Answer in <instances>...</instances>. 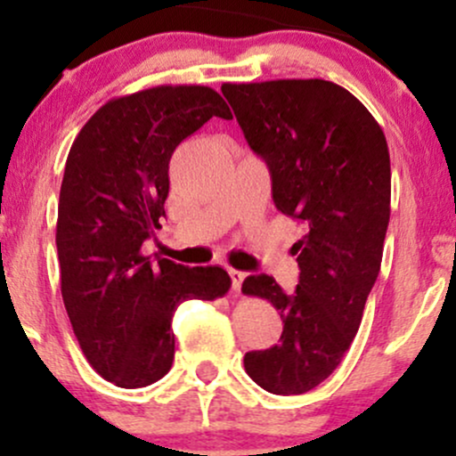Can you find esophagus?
Listing matches in <instances>:
<instances>
[{"label":"esophagus","mask_w":456,"mask_h":456,"mask_svg":"<svg viewBox=\"0 0 456 456\" xmlns=\"http://www.w3.org/2000/svg\"><path fill=\"white\" fill-rule=\"evenodd\" d=\"M229 276H232V285H233V291H240V287H242V281L246 279L244 272L240 270H233L229 268Z\"/></svg>","instance_id":"34e87169"}]
</instances>
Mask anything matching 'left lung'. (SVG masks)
<instances>
[{
  "label": "left lung",
  "mask_w": 456,
  "mask_h": 456,
  "mask_svg": "<svg viewBox=\"0 0 456 456\" xmlns=\"http://www.w3.org/2000/svg\"><path fill=\"white\" fill-rule=\"evenodd\" d=\"M250 150L272 175V199L305 224L294 244L300 281L285 294L268 274L246 296L282 319L281 343L244 355L272 395H302L341 364L381 268L390 221V154L384 130L354 94L323 78L223 83Z\"/></svg>",
  "instance_id": "obj_1"
}]
</instances>
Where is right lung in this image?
Returning <instances> with one entry per match:
<instances>
[{
    "label": "right lung",
    "mask_w": 456,
    "mask_h": 456,
    "mask_svg": "<svg viewBox=\"0 0 456 456\" xmlns=\"http://www.w3.org/2000/svg\"><path fill=\"white\" fill-rule=\"evenodd\" d=\"M210 118L232 119L212 87H150L102 104L68 151L55 232L61 297L87 362L119 388L165 378L175 308L232 287L218 265L151 264L141 250L165 216L171 156Z\"/></svg>",
    "instance_id": "right-lung-1"
}]
</instances>
